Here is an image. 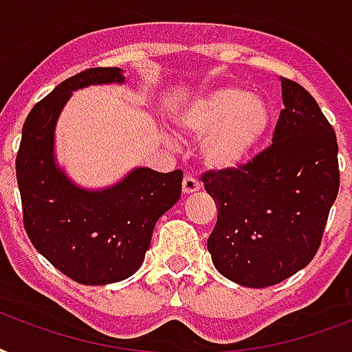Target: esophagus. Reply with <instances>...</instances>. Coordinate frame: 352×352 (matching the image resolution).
<instances>
[{"label":"esophagus","mask_w":352,"mask_h":352,"mask_svg":"<svg viewBox=\"0 0 352 352\" xmlns=\"http://www.w3.org/2000/svg\"><path fill=\"white\" fill-rule=\"evenodd\" d=\"M182 189H184L185 195H192L196 190H200V184H198V179L192 178V176H185L184 182H182Z\"/></svg>","instance_id":"1"}]
</instances>
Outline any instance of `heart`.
I'll return each mask as SVG.
<instances>
[{"label":"heart","mask_w":352,"mask_h":352,"mask_svg":"<svg viewBox=\"0 0 352 352\" xmlns=\"http://www.w3.org/2000/svg\"><path fill=\"white\" fill-rule=\"evenodd\" d=\"M173 119L187 135H204L200 160L207 168L230 173L246 165L263 146L274 110L263 95L241 86H220L179 106Z\"/></svg>","instance_id":"obj_1"}]
</instances>
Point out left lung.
<instances>
[{
  "instance_id": "1",
  "label": "left lung",
  "mask_w": 352,
  "mask_h": 352,
  "mask_svg": "<svg viewBox=\"0 0 352 352\" xmlns=\"http://www.w3.org/2000/svg\"><path fill=\"white\" fill-rule=\"evenodd\" d=\"M272 145L230 173L201 176L219 219L207 239L214 268L248 288L288 279L314 258L340 189L336 133L314 97L280 77Z\"/></svg>"
}]
</instances>
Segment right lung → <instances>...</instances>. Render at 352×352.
Segmentation results:
<instances>
[{
  "label": "right lung",
  "instance_id": "1",
  "mask_svg": "<svg viewBox=\"0 0 352 352\" xmlns=\"http://www.w3.org/2000/svg\"><path fill=\"white\" fill-rule=\"evenodd\" d=\"M122 84L119 67H91L58 84L27 116L16 178L32 246L80 285H110L133 275L163 213L179 200L182 170L138 167L106 189H84L54 157V130L73 91Z\"/></svg>",
  "mask_w": 352,
  "mask_h": 352
}]
</instances>
